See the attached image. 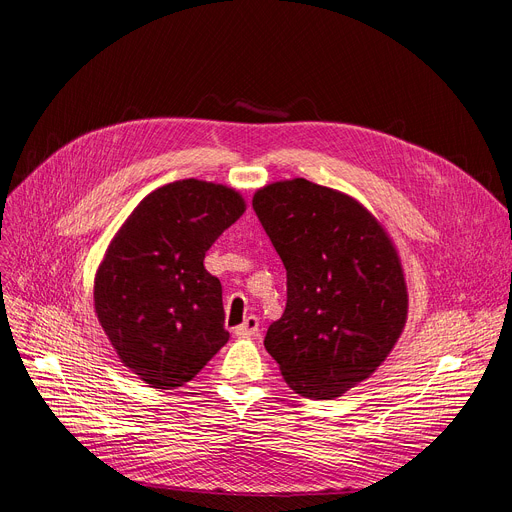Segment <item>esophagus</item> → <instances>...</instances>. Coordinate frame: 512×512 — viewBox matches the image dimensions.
Segmentation results:
<instances>
[{
    "label": "esophagus",
    "instance_id": "34e87169",
    "mask_svg": "<svg viewBox=\"0 0 512 512\" xmlns=\"http://www.w3.org/2000/svg\"><path fill=\"white\" fill-rule=\"evenodd\" d=\"M259 332V319L255 317V315H249V317H245V321H242L240 326H236L234 328V334L236 336H255Z\"/></svg>",
    "mask_w": 512,
    "mask_h": 512
}]
</instances>
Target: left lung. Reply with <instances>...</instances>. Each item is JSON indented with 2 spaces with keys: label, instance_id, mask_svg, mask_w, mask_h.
I'll return each instance as SVG.
<instances>
[{
  "label": "left lung",
  "instance_id": "1",
  "mask_svg": "<svg viewBox=\"0 0 512 512\" xmlns=\"http://www.w3.org/2000/svg\"><path fill=\"white\" fill-rule=\"evenodd\" d=\"M253 209L286 267V309L263 344L294 392L332 400L369 378L405 328L396 249L363 205L305 178L261 188Z\"/></svg>",
  "mask_w": 512,
  "mask_h": 512
}]
</instances>
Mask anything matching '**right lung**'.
<instances>
[{"mask_svg":"<svg viewBox=\"0 0 512 512\" xmlns=\"http://www.w3.org/2000/svg\"><path fill=\"white\" fill-rule=\"evenodd\" d=\"M245 211L222 184L176 180L130 213L95 276V311L126 367L151 388L191 382L228 342L222 284L205 253Z\"/></svg>","mask_w":512,"mask_h":512,"instance_id":"add662e5","label":"right lung"}]
</instances>
